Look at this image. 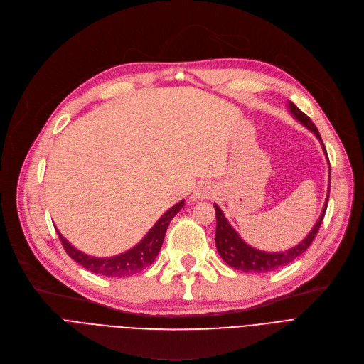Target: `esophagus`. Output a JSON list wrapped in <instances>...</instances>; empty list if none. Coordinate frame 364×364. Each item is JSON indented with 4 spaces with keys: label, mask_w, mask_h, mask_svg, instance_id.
I'll return each instance as SVG.
<instances>
[{
    "label": "esophagus",
    "mask_w": 364,
    "mask_h": 364,
    "mask_svg": "<svg viewBox=\"0 0 364 364\" xmlns=\"http://www.w3.org/2000/svg\"><path fill=\"white\" fill-rule=\"evenodd\" d=\"M194 194H196V198H208L213 194V186L207 182H201L196 186Z\"/></svg>",
    "instance_id": "obj_1"
}]
</instances>
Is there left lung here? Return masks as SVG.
<instances>
[{
	"instance_id": "8db88e82",
	"label": "left lung",
	"mask_w": 364,
	"mask_h": 364,
	"mask_svg": "<svg viewBox=\"0 0 364 364\" xmlns=\"http://www.w3.org/2000/svg\"><path fill=\"white\" fill-rule=\"evenodd\" d=\"M288 107H289L291 114L316 135V138L320 141V144H322L323 151H325V154L328 157L326 148H325V145L322 142V136H320L317 127L310 120V117L306 116L291 101H288ZM328 161H329V159H328ZM329 185H331V166H329ZM328 200H329V191H328V197H326L323 210H322V213H320V218H318V220L316 222V225L313 226V229L310 230V233L307 235V237L298 245H295V247H292V248H289L287 251H279V252H266V251L255 250L251 245H248L240 237L238 232L230 226V223L225 218L223 211L219 208V205L218 204H213V205H215V210H216V220H218L215 241H216V248H218V251L220 254V257L226 262V264H229L233 269L242 270V272H254V273H266V272L276 270L277 267H282V266L289 264L291 262H294L295 259L300 257V255L310 247V244L316 238L317 230H318L320 225H322V220L325 218L326 207H328Z\"/></svg>"
}]
</instances>
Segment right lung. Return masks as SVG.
Listing matches in <instances>:
<instances>
[{
    "label": "right lung",
    "instance_id": "obj_1",
    "mask_svg": "<svg viewBox=\"0 0 364 364\" xmlns=\"http://www.w3.org/2000/svg\"><path fill=\"white\" fill-rule=\"evenodd\" d=\"M183 204L185 201L182 200L173 207H170L156 222V225L148 230V233L142 238V241H139V244H136L134 248L127 250L119 255H114V257L100 259V257H92V255L85 254L76 250L66 238L61 237V233L57 230V228L55 230L66 252L76 263H79L85 269H88L90 272L101 276H114V277L131 276V274L139 273L149 264H153L163 245V240H164V235L170 220L178 215L181 208L183 207Z\"/></svg>",
    "mask_w": 364,
    "mask_h": 364
}]
</instances>
